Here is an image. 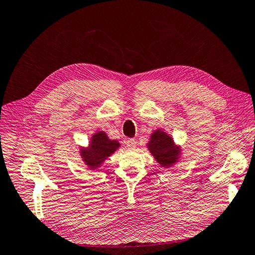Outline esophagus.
Here are the masks:
<instances>
[{
    "instance_id": "esophagus-1",
    "label": "esophagus",
    "mask_w": 255,
    "mask_h": 255,
    "mask_svg": "<svg viewBox=\"0 0 255 255\" xmlns=\"http://www.w3.org/2000/svg\"><path fill=\"white\" fill-rule=\"evenodd\" d=\"M127 145L128 148H135L136 147V141L134 138H128L127 140Z\"/></svg>"
}]
</instances>
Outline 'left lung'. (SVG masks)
<instances>
[{
  "label": "left lung",
  "mask_w": 255,
  "mask_h": 255,
  "mask_svg": "<svg viewBox=\"0 0 255 255\" xmlns=\"http://www.w3.org/2000/svg\"><path fill=\"white\" fill-rule=\"evenodd\" d=\"M147 148L158 164L166 169L175 164L181 154V148L175 145L173 138L162 129H155L151 134Z\"/></svg>",
  "instance_id": "8db88e82"
}]
</instances>
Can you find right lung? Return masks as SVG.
<instances>
[{
  "mask_svg": "<svg viewBox=\"0 0 255 255\" xmlns=\"http://www.w3.org/2000/svg\"><path fill=\"white\" fill-rule=\"evenodd\" d=\"M120 147V143L115 140H110L107 133L99 131L94 133L91 137L88 147H82L80 150V154L82 160L90 170H95L101 166V164L107 158Z\"/></svg>",
  "mask_w": 255,
  "mask_h": 255,
  "instance_id": "1",
  "label": "right lung"
}]
</instances>
